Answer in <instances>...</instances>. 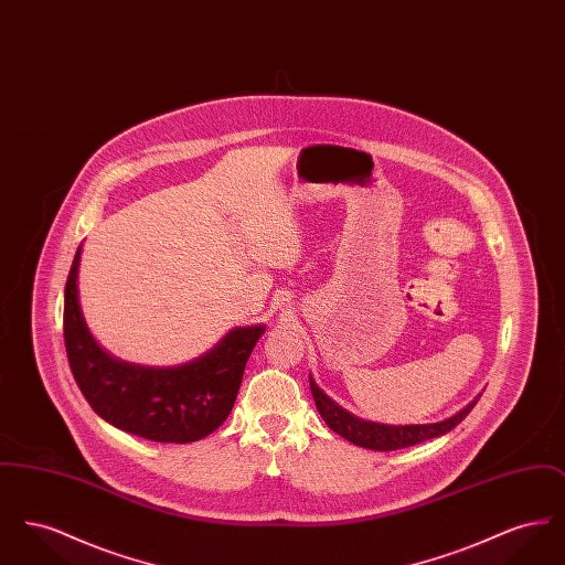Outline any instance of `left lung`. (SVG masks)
Wrapping results in <instances>:
<instances>
[{
    "instance_id": "1",
    "label": "left lung",
    "mask_w": 565,
    "mask_h": 565,
    "mask_svg": "<svg viewBox=\"0 0 565 565\" xmlns=\"http://www.w3.org/2000/svg\"><path fill=\"white\" fill-rule=\"evenodd\" d=\"M309 385H311V394H313V401L318 406V413L322 415L326 426L353 445L373 449V451H396V449L413 447L424 440L443 436V434L454 430L461 419H466V415L475 408V404L479 403V398H481V394H479L472 403H468L461 411H457L456 415H451L449 419L436 422V424L387 426V424L360 419L350 411H345L343 406H339L330 396L323 394L313 376H309Z\"/></svg>"
}]
</instances>
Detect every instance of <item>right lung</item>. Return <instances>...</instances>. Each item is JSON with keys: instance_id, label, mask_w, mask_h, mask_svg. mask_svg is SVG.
Segmentation results:
<instances>
[{"instance_id": "obj_1", "label": "right lung", "mask_w": 565, "mask_h": 565, "mask_svg": "<svg viewBox=\"0 0 565 565\" xmlns=\"http://www.w3.org/2000/svg\"><path fill=\"white\" fill-rule=\"evenodd\" d=\"M82 245L65 284L63 334L74 379L93 411L118 430L154 443H194L231 415L245 362L263 323L228 330L214 348L180 366L118 360L90 334L78 295Z\"/></svg>"}]
</instances>
